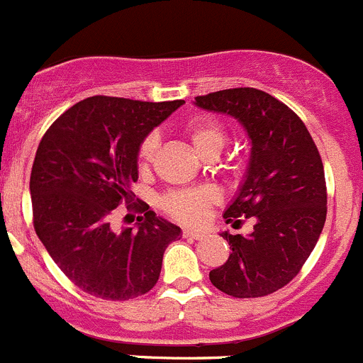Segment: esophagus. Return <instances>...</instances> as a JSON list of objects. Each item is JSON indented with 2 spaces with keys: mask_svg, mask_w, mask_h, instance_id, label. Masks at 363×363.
<instances>
[{
  "mask_svg": "<svg viewBox=\"0 0 363 363\" xmlns=\"http://www.w3.org/2000/svg\"><path fill=\"white\" fill-rule=\"evenodd\" d=\"M183 236L190 240H201L204 235L201 231H194V229H183Z\"/></svg>",
  "mask_w": 363,
  "mask_h": 363,
  "instance_id": "1",
  "label": "esophagus"
}]
</instances>
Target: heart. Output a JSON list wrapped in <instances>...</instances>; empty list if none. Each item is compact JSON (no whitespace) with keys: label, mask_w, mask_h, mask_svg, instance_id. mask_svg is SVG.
<instances>
[{"label":"heart","mask_w":363,"mask_h":363,"mask_svg":"<svg viewBox=\"0 0 363 363\" xmlns=\"http://www.w3.org/2000/svg\"><path fill=\"white\" fill-rule=\"evenodd\" d=\"M185 135L189 138L190 145L203 159L220 153L225 143V128L217 120H196L190 121L185 127ZM155 135H148L141 143L138 152V167L141 171L148 169L150 162L153 160L157 152ZM218 201V194L210 186L190 190H174L164 196L162 208L169 217L183 224H197L204 218L208 208L213 206Z\"/></svg>","instance_id":"1"}]
</instances>
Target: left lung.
<instances>
[{"instance_id":"8db88e82","label":"left lung","mask_w":363,"mask_h":363,"mask_svg":"<svg viewBox=\"0 0 363 363\" xmlns=\"http://www.w3.org/2000/svg\"><path fill=\"white\" fill-rule=\"evenodd\" d=\"M194 104L238 120L250 141L245 177L224 218L240 224L238 217H252L256 224L249 236L220 233L231 254L210 272V281L235 298L267 296L296 277L323 231L321 157L303 121L261 89H222L196 96Z\"/></svg>"}]
</instances>
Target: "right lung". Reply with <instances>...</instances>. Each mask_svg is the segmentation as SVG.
I'll list each match as a JSON object with an SVG mask.
<instances>
[{"mask_svg":"<svg viewBox=\"0 0 363 363\" xmlns=\"http://www.w3.org/2000/svg\"><path fill=\"white\" fill-rule=\"evenodd\" d=\"M183 104L89 96L65 111L38 145L30 180L35 231L60 270L96 298L148 293L164 250L182 236L145 203L134 228L116 231L111 215L132 201L141 143Z\"/></svg>","mask_w":363,"mask_h":363,"instance_id":"right-lung-1","label":"right lung"}]
</instances>
